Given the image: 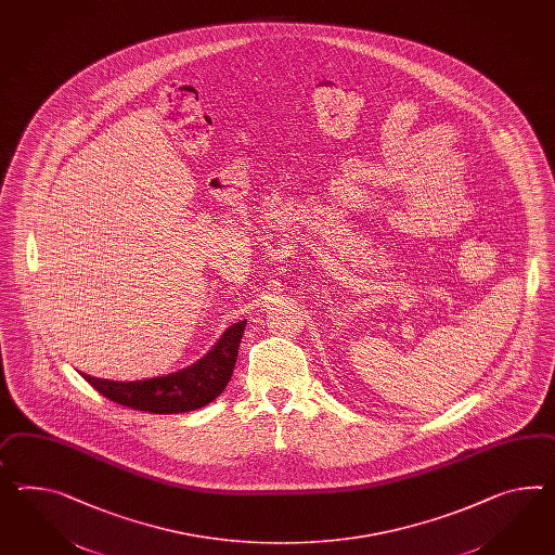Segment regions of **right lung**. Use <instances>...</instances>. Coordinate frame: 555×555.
I'll use <instances>...</instances> for the list:
<instances>
[{
  "label": "right lung",
  "instance_id": "add662e5",
  "mask_svg": "<svg viewBox=\"0 0 555 555\" xmlns=\"http://www.w3.org/2000/svg\"><path fill=\"white\" fill-rule=\"evenodd\" d=\"M245 320L229 326L228 332L217 341L214 350L203 356L197 364L167 376H157L137 383H116L102 380L94 376H85L86 383L96 388L102 397L111 398L116 404H122L134 411L153 414H177L195 411L219 397L237 362L240 341L243 338Z\"/></svg>",
  "mask_w": 555,
  "mask_h": 555
}]
</instances>
